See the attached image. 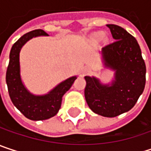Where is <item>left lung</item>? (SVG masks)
<instances>
[{
  "label": "left lung",
  "mask_w": 151,
  "mask_h": 151,
  "mask_svg": "<svg viewBox=\"0 0 151 151\" xmlns=\"http://www.w3.org/2000/svg\"><path fill=\"white\" fill-rule=\"evenodd\" d=\"M114 42L102 48L104 65L114 71L111 84L103 85L95 77L86 76L85 98L90 109L105 117L129 111L142 93L146 66L136 39L123 28L106 24Z\"/></svg>",
  "instance_id": "1"
}]
</instances>
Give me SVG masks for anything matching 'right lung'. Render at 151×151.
Returning <instances> with one entry per match:
<instances>
[{
	"label": "right lung",
	"instance_id": "add662e5",
	"mask_svg": "<svg viewBox=\"0 0 151 151\" xmlns=\"http://www.w3.org/2000/svg\"><path fill=\"white\" fill-rule=\"evenodd\" d=\"M48 36L43 29H36L24 34L12 46L9 54V63L6 73V82L9 97L15 107L28 119L42 121L56 115L60 109L63 95L71 88L77 76L71 77L45 95H35L24 86L20 74V51L29 39Z\"/></svg>",
	"mask_w": 151,
	"mask_h": 151
}]
</instances>
